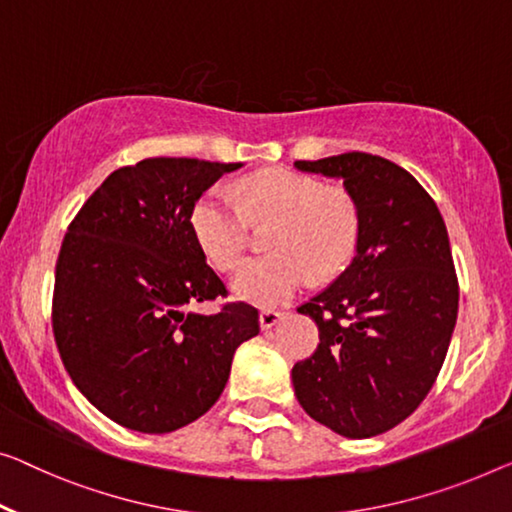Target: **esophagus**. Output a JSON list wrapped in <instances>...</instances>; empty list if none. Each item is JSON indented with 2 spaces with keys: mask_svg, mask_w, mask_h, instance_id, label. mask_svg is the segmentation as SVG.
Segmentation results:
<instances>
[{
  "mask_svg": "<svg viewBox=\"0 0 512 512\" xmlns=\"http://www.w3.org/2000/svg\"><path fill=\"white\" fill-rule=\"evenodd\" d=\"M282 319V312L278 310H262L259 312V326H262V331H269L276 326Z\"/></svg>",
  "mask_w": 512,
  "mask_h": 512,
  "instance_id": "34e87169",
  "label": "esophagus"
}]
</instances>
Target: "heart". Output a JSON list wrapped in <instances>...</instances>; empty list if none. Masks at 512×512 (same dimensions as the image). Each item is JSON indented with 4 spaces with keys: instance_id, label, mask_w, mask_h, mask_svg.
<instances>
[{
    "instance_id": "1",
    "label": "heart",
    "mask_w": 512,
    "mask_h": 512,
    "mask_svg": "<svg viewBox=\"0 0 512 512\" xmlns=\"http://www.w3.org/2000/svg\"><path fill=\"white\" fill-rule=\"evenodd\" d=\"M276 220L273 255L250 257L232 278L236 299L271 308L285 303L312 278L345 269L358 239L354 202L340 190L292 170H262L241 181V202L213 186L195 202L190 225L213 264L232 269L248 246L250 227Z\"/></svg>"
}]
</instances>
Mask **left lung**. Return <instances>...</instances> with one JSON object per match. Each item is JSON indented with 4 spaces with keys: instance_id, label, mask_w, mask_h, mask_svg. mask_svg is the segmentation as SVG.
Listing matches in <instances>:
<instances>
[{
    "instance_id": "left-lung-1",
    "label": "left lung",
    "mask_w": 512,
    "mask_h": 512,
    "mask_svg": "<svg viewBox=\"0 0 512 512\" xmlns=\"http://www.w3.org/2000/svg\"><path fill=\"white\" fill-rule=\"evenodd\" d=\"M294 167L340 179L358 213L354 259L299 308L315 319L319 345L292 368L296 400L342 437H375L414 414L451 345L460 289L444 218L421 183L381 156Z\"/></svg>"
}]
</instances>
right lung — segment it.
Here are the masks:
<instances>
[{"instance_id":"obj_1","label":"right lung","mask_w":512,"mask_h":512,"mask_svg":"<svg viewBox=\"0 0 512 512\" xmlns=\"http://www.w3.org/2000/svg\"><path fill=\"white\" fill-rule=\"evenodd\" d=\"M241 163L144 158L119 167L61 243L52 329L78 391L110 421L165 434L216 404L257 310H188L227 289L190 225L195 202Z\"/></svg>"}]
</instances>
